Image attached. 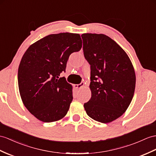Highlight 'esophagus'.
<instances>
[{"label": "esophagus", "instance_id": "1", "mask_svg": "<svg viewBox=\"0 0 156 156\" xmlns=\"http://www.w3.org/2000/svg\"><path fill=\"white\" fill-rule=\"evenodd\" d=\"M74 87H75V89H81V88H82V87H84V83L82 82V83H80V84L75 85H74Z\"/></svg>", "mask_w": 156, "mask_h": 156}]
</instances>
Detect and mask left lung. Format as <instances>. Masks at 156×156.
I'll return each mask as SVG.
<instances>
[{
    "instance_id": "8db88e82",
    "label": "left lung",
    "mask_w": 156,
    "mask_h": 156,
    "mask_svg": "<svg viewBox=\"0 0 156 156\" xmlns=\"http://www.w3.org/2000/svg\"><path fill=\"white\" fill-rule=\"evenodd\" d=\"M83 54L90 66V100L84 104L89 117L109 123L126 112L134 96L136 75L124 49L102 34H83Z\"/></svg>"
}]
</instances>
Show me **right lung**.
Returning a JSON list of instances; mask_svg holds the SVG:
<instances>
[{
	"mask_svg": "<svg viewBox=\"0 0 156 156\" xmlns=\"http://www.w3.org/2000/svg\"><path fill=\"white\" fill-rule=\"evenodd\" d=\"M82 48L79 34H50L30 45L18 67L21 99L28 111L44 122L65 116L73 101V87L65 77L67 60Z\"/></svg>",
	"mask_w": 156,
	"mask_h": 156,
	"instance_id": "right-lung-1",
	"label": "right lung"
}]
</instances>
